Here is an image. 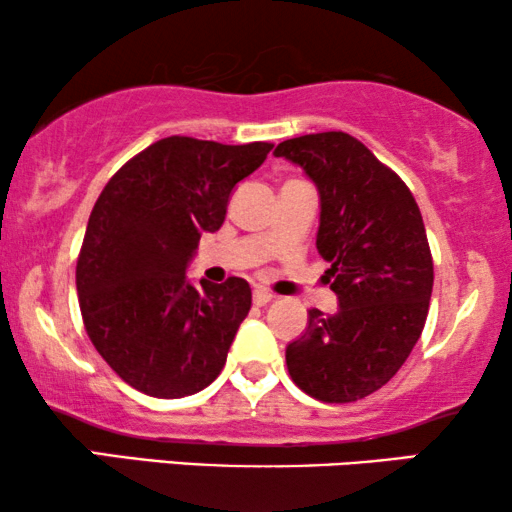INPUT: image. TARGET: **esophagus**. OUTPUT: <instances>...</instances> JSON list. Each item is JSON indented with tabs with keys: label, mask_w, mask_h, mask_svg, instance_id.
<instances>
[{
	"label": "esophagus",
	"mask_w": 512,
	"mask_h": 512,
	"mask_svg": "<svg viewBox=\"0 0 512 512\" xmlns=\"http://www.w3.org/2000/svg\"><path fill=\"white\" fill-rule=\"evenodd\" d=\"M272 298H275V296H272L270 291H265V289H254V303H256V305H268Z\"/></svg>",
	"instance_id": "esophagus-1"
}]
</instances>
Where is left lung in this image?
Returning <instances> with one entry per match:
<instances>
[{
	"mask_svg": "<svg viewBox=\"0 0 512 512\" xmlns=\"http://www.w3.org/2000/svg\"><path fill=\"white\" fill-rule=\"evenodd\" d=\"M275 156L317 186V249L338 296L335 314L307 312L305 333L286 347L289 375L317 401H359L398 373L422 335L433 289L422 212L401 177L347 132L286 139Z\"/></svg>",
	"mask_w": 512,
	"mask_h": 512,
	"instance_id": "left-lung-1",
	"label": "left lung"
}]
</instances>
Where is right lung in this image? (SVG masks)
Returning a JSON list of instances; mask_svg holds the SVG:
<instances>
[{"label":"right lung","instance_id":"1","mask_svg":"<svg viewBox=\"0 0 512 512\" xmlns=\"http://www.w3.org/2000/svg\"><path fill=\"white\" fill-rule=\"evenodd\" d=\"M270 149L165 137L97 198L76 263L81 317L102 359L142 394H198L226 366L251 307L249 284L195 286L186 270L200 235L221 228L235 186Z\"/></svg>","mask_w":512,"mask_h":512}]
</instances>
